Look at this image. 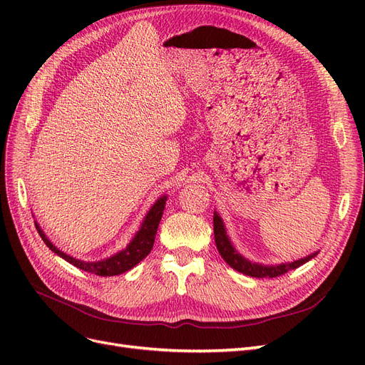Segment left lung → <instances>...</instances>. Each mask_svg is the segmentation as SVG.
Returning <instances> with one entry per match:
<instances>
[{"label":"left lung","instance_id":"obj_1","mask_svg":"<svg viewBox=\"0 0 365 365\" xmlns=\"http://www.w3.org/2000/svg\"><path fill=\"white\" fill-rule=\"evenodd\" d=\"M213 228H215V242H216V248L219 251L220 256L222 259L230 264L231 268L250 275V277H257V279H264V277H279V275H283L291 269H295L298 267H302L303 263L309 262L311 259H314L318 252L311 254V256H307L304 259L300 260H294L291 263H280V264H260V263H254L247 260L244 256H240V254L236 251V248L233 247V244L230 242V237L227 236V231L224 227L222 219L220 216L215 212L213 215Z\"/></svg>","mask_w":365,"mask_h":365}]
</instances>
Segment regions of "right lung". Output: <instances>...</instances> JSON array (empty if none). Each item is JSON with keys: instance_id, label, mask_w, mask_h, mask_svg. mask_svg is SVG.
Instances as JSON below:
<instances>
[{"instance_id": "right-lung-1", "label": "right lung", "mask_w": 365, "mask_h": 365, "mask_svg": "<svg viewBox=\"0 0 365 365\" xmlns=\"http://www.w3.org/2000/svg\"><path fill=\"white\" fill-rule=\"evenodd\" d=\"M165 201H168V196H161L160 200L150 207L145 220H143L140 230L137 231V235L129 242V245L125 250H121L117 254H114V256L98 260V262H83L68 256V254H65L63 251H61L59 248H56L51 244V242L47 239V236L43 235V231L41 230L38 222H35V227L38 230L39 236L42 237L43 244H46L54 254H58V256L62 257L63 260H67L68 263L74 264L76 268H79L82 271L91 272L96 275H102V277H113V275L123 274L130 268H134L135 264H138L150 252L153 242H155V235L163 216V210L165 207Z\"/></svg>"}]
</instances>
